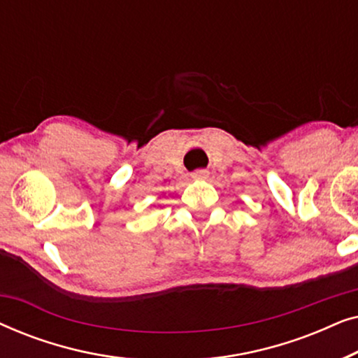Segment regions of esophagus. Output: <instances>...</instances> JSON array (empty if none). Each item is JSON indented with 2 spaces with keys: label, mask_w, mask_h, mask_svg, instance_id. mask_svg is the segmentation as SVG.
<instances>
[{
  "label": "esophagus",
  "mask_w": 358,
  "mask_h": 358,
  "mask_svg": "<svg viewBox=\"0 0 358 358\" xmlns=\"http://www.w3.org/2000/svg\"><path fill=\"white\" fill-rule=\"evenodd\" d=\"M190 176H192V179H195V180H203V179L208 178V171L207 169H197V171H194V173Z\"/></svg>",
  "instance_id": "1"
}]
</instances>
